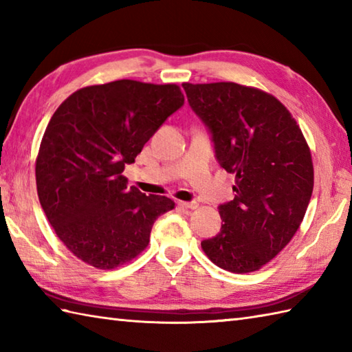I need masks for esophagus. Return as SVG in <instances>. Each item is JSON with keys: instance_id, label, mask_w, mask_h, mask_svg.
Listing matches in <instances>:
<instances>
[{"instance_id": "1", "label": "esophagus", "mask_w": 352, "mask_h": 352, "mask_svg": "<svg viewBox=\"0 0 352 352\" xmlns=\"http://www.w3.org/2000/svg\"><path fill=\"white\" fill-rule=\"evenodd\" d=\"M178 204H180L183 208H189V210H193V208L198 207L197 201H190V203H188V201H180Z\"/></svg>"}]
</instances>
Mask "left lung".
Returning a JSON list of instances; mask_svg holds the SVG:
<instances>
[{
    "label": "left lung",
    "instance_id": "1",
    "mask_svg": "<svg viewBox=\"0 0 352 352\" xmlns=\"http://www.w3.org/2000/svg\"><path fill=\"white\" fill-rule=\"evenodd\" d=\"M183 87L212 131L216 159L236 175L234 199L219 206L221 231L201 248L228 272L258 271L307 210L315 183L307 140L286 106L261 89L233 81Z\"/></svg>",
    "mask_w": 352,
    "mask_h": 352
}]
</instances>
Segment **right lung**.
<instances>
[{"label":"right lung","instance_id":"obj_1","mask_svg":"<svg viewBox=\"0 0 352 352\" xmlns=\"http://www.w3.org/2000/svg\"><path fill=\"white\" fill-rule=\"evenodd\" d=\"M183 102L178 85L116 80L78 89L51 116L36 157L37 197L81 261L104 271L130 263L175 207L129 188L122 172Z\"/></svg>","mask_w":352,"mask_h":352}]
</instances>
